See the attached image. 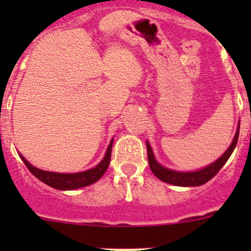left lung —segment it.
<instances>
[{
  "mask_svg": "<svg viewBox=\"0 0 251 251\" xmlns=\"http://www.w3.org/2000/svg\"><path fill=\"white\" fill-rule=\"evenodd\" d=\"M239 138V129L236 130V134H235L234 139H232V143L230 145V147L227 148L225 153L220 158L215 161L214 163H211L207 167L202 168L200 171H196V172H177V171L168 170V168L163 167L156 161L154 156H153L152 148H151L150 143L146 142L147 145V154H148V162H150V168L153 172V175L159 178L161 181L166 183H171V185L176 186H200L206 183L207 181L212 178L215 175L221 170L224 165L226 163V161L229 159V157L231 156L232 151H234L235 146L238 143Z\"/></svg>",
  "mask_w": 251,
  "mask_h": 251,
  "instance_id": "obj_1",
  "label": "left lung"
}]
</instances>
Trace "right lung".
<instances>
[{"label": "right lung", "instance_id": "1", "mask_svg": "<svg viewBox=\"0 0 251 251\" xmlns=\"http://www.w3.org/2000/svg\"><path fill=\"white\" fill-rule=\"evenodd\" d=\"M112 146L113 141L110 142L109 147L106 150L105 157H104L103 161L97 167L92 168V170L84 171V172H79V174H56V172H49V171H43L34 167V166L30 165L22 156L21 159L24 161V163H25L26 167L28 168L31 174L34 175L35 177H37L41 182L56 188V190H75V188L85 187V186L92 185V183H94L95 181H98L103 176L104 172L108 168V166H109L110 156H112Z\"/></svg>", "mask_w": 251, "mask_h": 251}]
</instances>
